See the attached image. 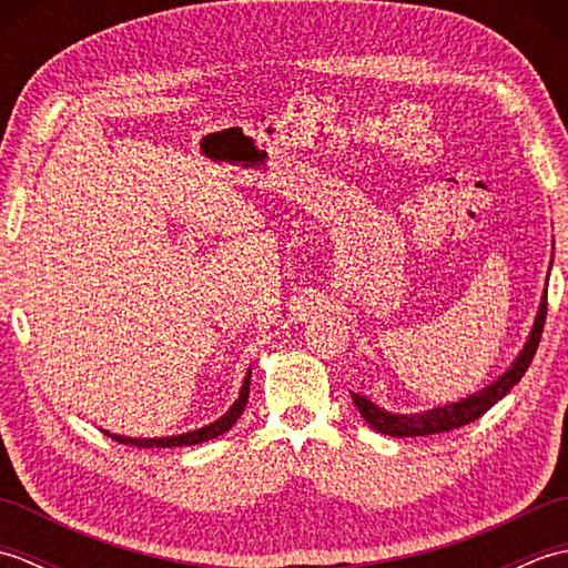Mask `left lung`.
<instances>
[{
    "label": "left lung",
    "instance_id": "8db88e82",
    "mask_svg": "<svg viewBox=\"0 0 568 568\" xmlns=\"http://www.w3.org/2000/svg\"><path fill=\"white\" fill-rule=\"evenodd\" d=\"M545 317H547V287H545V295H541L532 332H529L525 346L508 366V371L493 383H488L486 388H480L474 395H466L462 400L432 407V409H422V413H409V415L388 413V409L378 407L376 403H371L366 395H358V393H352V400L358 407L361 417H364L373 429L381 434H388V437H427V434H439V432L464 427L468 422H474L484 413H488L493 405L503 400V397L508 395L517 383H520L525 371L535 358V352L541 339V329H545Z\"/></svg>",
    "mask_w": 568,
    "mask_h": 568
}]
</instances>
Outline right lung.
Instances as JSON below:
<instances>
[{
    "label": "right lung",
    "mask_w": 568,
    "mask_h": 568,
    "mask_svg": "<svg viewBox=\"0 0 568 568\" xmlns=\"http://www.w3.org/2000/svg\"><path fill=\"white\" fill-rule=\"evenodd\" d=\"M248 383H251V368L246 371L244 383H241V390H239L236 403L229 407L220 419H214V422H210V425H204L200 429H192V432H185V434H173V437H151V439L149 437H124V434H112V432H106V429H104V434H110V437L114 442H119V444L143 446V449H151V446H159V449H161V446H163V449H165V446H192V444H202V442L216 439V437H220V434L232 429L236 425V419L241 417V413H244V407L248 403Z\"/></svg>",
    "instance_id": "add662e5"
}]
</instances>
